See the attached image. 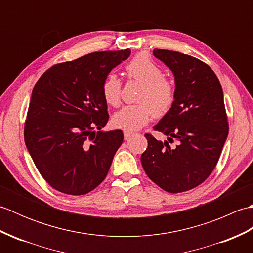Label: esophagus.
I'll return each instance as SVG.
<instances>
[{"label": "esophagus", "mask_w": 253, "mask_h": 253, "mask_svg": "<svg viewBox=\"0 0 253 253\" xmlns=\"http://www.w3.org/2000/svg\"><path fill=\"white\" fill-rule=\"evenodd\" d=\"M132 135H133L132 131H128V130L124 131V138H125V139H129Z\"/></svg>", "instance_id": "esophagus-1"}]
</instances>
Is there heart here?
Returning <instances> with one entry per match:
<instances>
[{
	"mask_svg": "<svg viewBox=\"0 0 253 253\" xmlns=\"http://www.w3.org/2000/svg\"><path fill=\"white\" fill-rule=\"evenodd\" d=\"M126 71L130 77L143 84L139 101L141 103L123 106L112 118V123L120 129L133 131L140 129L154 116L166 114L175 100V85L163 77L161 67L149 55L140 53L127 64ZM122 82L111 73L102 84V93L107 104L116 106L120 103Z\"/></svg>",
	"mask_w": 253,
	"mask_h": 253,
	"instance_id": "heart-1",
	"label": "heart"
}]
</instances>
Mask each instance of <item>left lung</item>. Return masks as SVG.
Segmentation results:
<instances>
[{
  "label": "left lung",
  "mask_w": 253,
  "mask_h": 253,
  "mask_svg": "<svg viewBox=\"0 0 253 253\" xmlns=\"http://www.w3.org/2000/svg\"><path fill=\"white\" fill-rule=\"evenodd\" d=\"M174 75L175 100L153 127L166 140L144 135L148 148L141 164L149 178L168 192L199 186L217 164L228 136L222 85L206 63L180 52L153 50ZM176 141L170 147L169 142Z\"/></svg>",
  "instance_id": "obj_1"
}]
</instances>
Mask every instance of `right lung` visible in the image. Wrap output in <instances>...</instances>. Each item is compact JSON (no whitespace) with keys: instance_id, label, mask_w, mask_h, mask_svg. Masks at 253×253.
Segmentation results:
<instances>
[{"instance_id":"obj_1","label":"right lung","mask_w":253,"mask_h":253,"mask_svg":"<svg viewBox=\"0 0 253 253\" xmlns=\"http://www.w3.org/2000/svg\"><path fill=\"white\" fill-rule=\"evenodd\" d=\"M130 53L129 49L90 53L52 66L37 82L25 143L38 170L54 189L85 195L106 177L124 135L122 130H101L109 121L102 84Z\"/></svg>"}]
</instances>
